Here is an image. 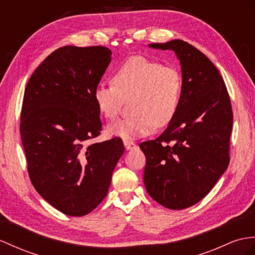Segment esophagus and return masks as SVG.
Masks as SVG:
<instances>
[{
    "label": "esophagus",
    "mask_w": 255,
    "mask_h": 255,
    "mask_svg": "<svg viewBox=\"0 0 255 255\" xmlns=\"http://www.w3.org/2000/svg\"><path fill=\"white\" fill-rule=\"evenodd\" d=\"M123 144H124V147H126L127 150H129V149H134L136 148V144L135 142H133L132 140H123Z\"/></svg>",
    "instance_id": "1"
}]
</instances>
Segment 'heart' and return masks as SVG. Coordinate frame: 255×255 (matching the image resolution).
<instances>
[{
    "mask_svg": "<svg viewBox=\"0 0 255 255\" xmlns=\"http://www.w3.org/2000/svg\"><path fill=\"white\" fill-rule=\"evenodd\" d=\"M111 84H99L94 103L107 120H116L124 101L132 97L134 116L111 123L110 136L133 139L151 134L156 126L166 127L174 119L183 97V76L177 67L163 65L145 56H132L118 66Z\"/></svg>",
    "mask_w": 255,
    "mask_h": 255,
    "instance_id": "heart-1",
    "label": "heart"
}]
</instances>
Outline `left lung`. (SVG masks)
Wrapping results in <instances>:
<instances>
[{"instance_id":"1","label":"left lung","mask_w":255,"mask_h":255,"mask_svg":"<svg viewBox=\"0 0 255 255\" xmlns=\"http://www.w3.org/2000/svg\"><path fill=\"white\" fill-rule=\"evenodd\" d=\"M149 46L176 54L183 97L164 132L139 145L146 157L144 183L149 196L161 206L182 210L206 197L227 169L231 98L212 61L189 43L173 40Z\"/></svg>"}]
</instances>
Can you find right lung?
Returning <instances> with one entry per match:
<instances>
[{"instance_id": "1", "label": "right lung", "mask_w": 255, "mask_h": 255, "mask_svg": "<svg viewBox=\"0 0 255 255\" xmlns=\"http://www.w3.org/2000/svg\"><path fill=\"white\" fill-rule=\"evenodd\" d=\"M110 60L105 46H63L24 91L19 131L30 181L67 215H86L103 201L124 151L120 137L90 142L102 131L93 94Z\"/></svg>"}]
</instances>
